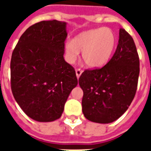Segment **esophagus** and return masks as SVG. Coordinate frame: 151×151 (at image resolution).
<instances>
[{
    "instance_id": "1",
    "label": "esophagus",
    "mask_w": 151,
    "mask_h": 151,
    "mask_svg": "<svg viewBox=\"0 0 151 151\" xmlns=\"http://www.w3.org/2000/svg\"><path fill=\"white\" fill-rule=\"evenodd\" d=\"M82 73V70L81 68L76 69V75L78 77V78H79V77L81 76V74Z\"/></svg>"
}]
</instances>
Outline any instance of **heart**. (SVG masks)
Returning a JSON list of instances; mask_svg holds the SVG:
<instances>
[{
	"mask_svg": "<svg viewBox=\"0 0 151 151\" xmlns=\"http://www.w3.org/2000/svg\"><path fill=\"white\" fill-rule=\"evenodd\" d=\"M117 45V36L108 27L84 32L64 45L66 61L73 63L82 51V58L90 67H99L109 61Z\"/></svg>",
	"mask_w": 151,
	"mask_h": 151,
	"instance_id": "heart-1",
	"label": "heart"
}]
</instances>
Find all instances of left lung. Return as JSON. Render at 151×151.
Instances as JSON below:
<instances>
[{
  "label": "left lung",
  "instance_id": "left-lung-1",
  "mask_svg": "<svg viewBox=\"0 0 151 151\" xmlns=\"http://www.w3.org/2000/svg\"><path fill=\"white\" fill-rule=\"evenodd\" d=\"M139 74L136 45L131 35L121 28L118 45L110 61L100 68L85 70L79 78L85 117L102 124L119 118L135 97Z\"/></svg>",
  "mask_w": 151,
  "mask_h": 151
}]
</instances>
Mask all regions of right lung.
Listing matches in <instances>:
<instances>
[{
  "mask_svg": "<svg viewBox=\"0 0 151 151\" xmlns=\"http://www.w3.org/2000/svg\"><path fill=\"white\" fill-rule=\"evenodd\" d=\"M66 23L41 21L22 34L11 59V88L30 118L53 122L78 85L75 70L63 58Z\"/></svg>",
  "mask_w": 151,
  "mask_h": 151,
  "instance_id": "right-lung-1",
  "label": "right lung"
}]
</instances>
